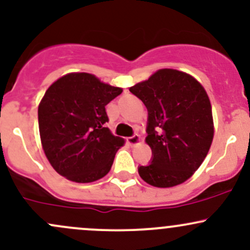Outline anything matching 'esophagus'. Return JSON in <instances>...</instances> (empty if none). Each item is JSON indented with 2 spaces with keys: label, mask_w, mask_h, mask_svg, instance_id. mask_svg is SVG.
Listing matches in <instances>:
<instances>
[{
  "label": "esophagus",
  "mask_w": 250,
  "mask_h": 250,
  "mask_svg": "<svg viewBox=\"0 0 250 250\" xmlns=\"http://www.w3.org/2000/svg\"><path fill=\"white\" fill-rule=\"evenodd\" d=\"M127 141L130 146H138V145L141 144V138H140V135H138V134H135V135L128 138Z\"/></svg>",
  "instance_id": "obj_1"
}]
</instances>
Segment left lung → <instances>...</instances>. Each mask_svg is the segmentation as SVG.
Listing matches in <instances>:
<instances>
[{
  "label": "left lung",
  "mask_w": 250,
  "mask_h": 250,
  "mask_svg": "<svg viewBox=\"0 0 250 250\" xmlns=\"http://www.w3.org/2000/svg\"><path fill=\"white\" fill-rule=\"evenodd\" d=\"M148 110L146 144L153 153L139 174L155 188H173L199 168L213 140L212 109L204 86L194 77L161 68L129 87Z\"/></svg>",
  "instance_id": "8db88e82"
}]
</instances>
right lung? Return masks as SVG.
Instances as JSON below:
<instances>
[{"label": "right lung", "mask_w": 250, "mask_h": 250, "mask_svg": "<svg viewBox=\"0 0 250 250\" xmlns=\"http://www.w3.org/2000/svg\"><path fill=\"white\" fill-rule=\"evenodd\" d=\"M86 72L60 77L38 108L41 146L51 166L75 183H92L110 171L125 139L104 127L105 105L122 92Z\"/></svg>", "instance_id": "add662e5"}]
</instances>
